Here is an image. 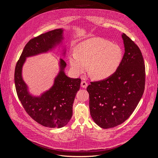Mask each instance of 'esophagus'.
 Returning a JSON list of instances; mask_svg holds the SVG:
<instances>
[{
  "mask_svg": "<svg viewBox=\"0 0 158 158\" xmlns=\"http://www.w3.org/2000/svg\"><path fill=\"white\" fill-rule=\"evenodd\" d=\"M81 87H83V88H86V87H87L88 84H87V83L85 81H82L81 82Z\"/></svg>",
  "mask_w": 158,
  "mask_h": 158,
  "instance_id": "esophagus-1",
  "label": "esophagus"
}]
</instances>
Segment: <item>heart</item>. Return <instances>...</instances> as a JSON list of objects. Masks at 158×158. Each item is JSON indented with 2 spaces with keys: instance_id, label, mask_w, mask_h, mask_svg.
<instances>
[{
  "instance_id": "heart-1",
  "label": "heart",
  "mask_w": 158,
  "mask_h": 158,
  "mask_svg": "<svg viewBox=\"0 0 158 158\" xmlns=\"http://www.w3.org/2000/svg\"><path fill=\"white\" fill-rule=\"evenodd\" d=\"M122 59L123 51L119 45L100 38H92L79 43L75 52L69 56L71 69L75 74H82L87 67L88 72L97 80L113 75Z\"/></svg>"
}]
</instances>
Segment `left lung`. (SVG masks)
<instances>
[{
  "label": "left lung",
  "instance_id": "1",
  "mask_svg": "<svg viewBox=\"0 0 158 158\" xmlns=\"http://www.w3.org/2000/svg\"><path fill=\"white\" fill-rule=\"evenodd\" d=\"M125 53L117 71L109 77L91 82L87 90L94 122L102 128L117 127L134 112L145 85V66L138 46L123 33Z\"/></svg>",
  "mask_w": 158,
  "mask_h": 158
}]
</instances>
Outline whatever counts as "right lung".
<instances>
[{"mask_svg": "<svg viewBox=\"0 0 158 158\" xmlns=\"http://www.w3.org/2000/svg\"><path fill=\"white\" fill-rule=\"evenodd\" d=\"M63 30L59 28L31 39L25 45L15 69V89L25 110L35 121L48 128H61L70 120L81 80L68 77L64 71L66 63L60 59V71L53 85L40 96L35 97L29 93L22 78V67L26 58L46 52L59 44L63 39Z\"/></svg>", "mask_w": 158, "mask_h": 158, "instance_id": "1", "label": "right lung"}]
</instances>
